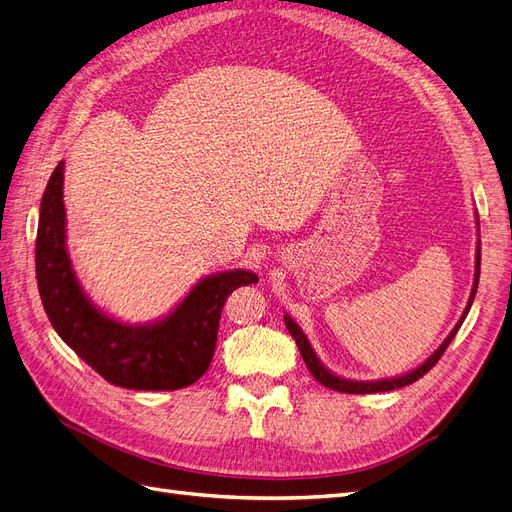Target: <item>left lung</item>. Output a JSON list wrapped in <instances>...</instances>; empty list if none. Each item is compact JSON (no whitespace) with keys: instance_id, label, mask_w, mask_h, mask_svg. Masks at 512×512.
Returning <instances> with one entry per match:
<instances>
[{"instance_id":"1","label":"left lung","mask_w":512,"mask_h":512,"mask_svg":"<svg viewBox=\"0 0 512 512\" xmlns=\"http://www.w3.org/2000/svg\"><path fill=\"white\" fill-rule=\"evenodd\" d=\"M478 277H480V241H478V247H476V271H474V286H472V292H470V299H468V305H466V309H463V314H461V318H459V322L455 324V329L448 333V337L444 339V342L440 344V348L433 352L429 359L423 363V365H418L416 369H412V371H408V374H404V376H395V378H382V380H367V382H361V380H346V378H339V376H335L333 371H329L327 367H324L322 363H320V359L316 356V352H314V348L309 346V342H307V337H305V333L301 331V327L297 322H294L288 314L284 316V322H286V329L290 331V335L294 337V342H297V346H299V350H301V356H303V361H305V365H307V369L312 371V376L320 382V384H324V386H329V389H333V391H339V393H352V395H365V393H384V391H393V389H401V386H408V384H412V382H416L418 378H423L427 371L436 365L438 361H440V356L444 354V350L448 348V344L453 342V337L457 335V331H459V327L463 324V320H466V316H468V312H470V307H472V301H474V297H476V288H478Z\"/></svg>"}]
</instances>
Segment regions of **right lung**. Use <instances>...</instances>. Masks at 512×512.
<instances>
[{"mask_svg": "<svg viewBox=\"0 0 512 512\" xmlns=\"http://www.w3.org/2000/svg\"><path fill=\"white\" fill-rule=\"evenodd\" d=\"M36 277L57 335L104 380L134 391H177L194 384L213 359L228 294L258 282L256 273L243 269L207 275L173 312L149 324L102 314L76 280L68 256L64 162L53 170L40 203Z\"/></svg>", "mask_w": 512, "mask_h": 512, "instance_id": "1", "label": "right lung"}]
</instances>
